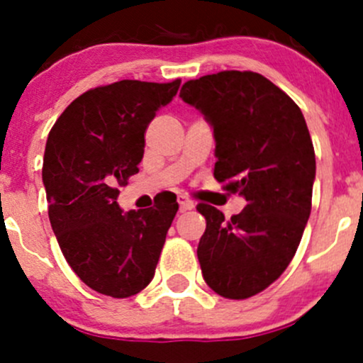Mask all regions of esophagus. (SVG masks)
<instances>
[{
	"label": "esophagus",
	"mask_w": 363,
	"mask_h": 363,
	"mask_svg": "<svg viewBox=\"0 0 363 363\" xmlns=\"http://www.w3.org/2000/svg\"><path fill=\"white\" fill-rule=\"evenodd\" d=\"M179 205H181V211H191V208H195V202L191 199H188L186 195L179 196Z\"/></svg>",
	"instance_id": "34e87169"
}]
</instances>
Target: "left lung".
I'll use <instances>...</instances> for the list:
<instances>
[{"mask_svg": "<svg viewBox=\"0 0 363 363\" xmlns=\"http://www.w3.org/2000/svg\"><path fill=\"white\" fill-rule=\"evenodd\" d=\"M181 98L214 130L216 181L247 202L230 219L212 205L196 207L207 221L196 250L203 279L225 298H250L286 270L309 219L316 158L306 119L255 72L188 80Z\"/></svg>", "mask_w": 363, "mask_h": 363, "instance_id": "1", "label": "left lung"}]
</instances>
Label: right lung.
<instances>
[{
  "instance_id": "obj_1",
  "label": "right lung",
  "mask_w": 363,
  "mask_h": 363,
  "mask_svg": "<svg viewBox=\"0 0 363 363\" xmlns=\"http://www.w3.org/2000/svg\"><path fill=\"white\" fill-rule=\"evenodd\" d=\"M179 86L175 79L94 87L68 105L47 138L42 179L50 225L73 272L101 295L126 298L155 277L177 196L130 212L117 196L138 172L149 123Z\"/></svg>"
}]
</instances>
